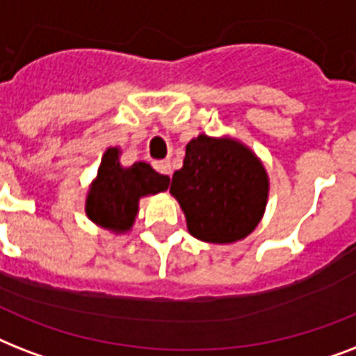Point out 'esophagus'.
I'll return each mask as SVG.
<instances>
[{"mask_svg":"<svg viewBox=\"0 0 356 356\" xmlns=\"http://www.w3.org/2000/svg\"><path fill=\"white\" fill-rule=\"evenodd\" d=\"M155 166V170L159 173H162V175H172V162L170 161H159L153 164Z\"/></svg>","mask_w":356,"mask_h":356,"instance_id":"obj_1","label":"esophagus"}]
</instances>
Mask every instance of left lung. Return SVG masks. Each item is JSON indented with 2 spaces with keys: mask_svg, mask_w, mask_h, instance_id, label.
<instances>
[{
  "mask_svg": "<svg viewBox=\"0 0 356 356\" xmlns=\"http://www.w3.org/2000/svg\"><path fill=\"white\" fill-rule=\"evenodd\" d=\"M170 194L183 209L192 236L233 243L253 233L264 216L270 179L262 161L240 140L201 133L186 144Z\"/></svg>",
  "mask_w": 356,
  "mask_h": 356,
  "instance_id": "1",
  "label": "left lung"
}]
</instances>
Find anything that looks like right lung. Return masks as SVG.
I'll list each match as a JSON object with an SVG mask.
<instances>
[{"label":"right lung","instance_id":"add662e5","mask_svg":"<svg viewBox=\"0 0 356 356\" xmlns=\"http://www.w3.org/2000/svg\"><path fill=\"white\" fill-rule=\"evenodd\" d=\"M120 155V147H108L103 153L85 201L88 220L114 234L133 229L142 197L164 192L170 186V177L155 172L147 162L123 168Z\"/></svg>","mask_w":356,"mask_h":356}]
</instances>
